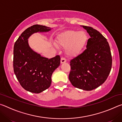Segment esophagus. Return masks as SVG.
<instances>
[{"label": "esophagus", "instance_id": "1", "mask_svg": "<svg viewBox=\"0 0 122 122\" xmlns=\"http://www.w3.org/2000/svg\"><path fill=\"white\" fill-rule=\"evenodd\" d=\"M66 62V59L65 58V57H61V63H63Z\"/></svg>", "mask_w": 122, "mask_h": 122}]
</instances>
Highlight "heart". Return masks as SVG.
<instances>
[{"label": "heart", "mask_w": 122, "mask_h": 122, "mask_svg": "<svg viewBox=\"0 0 122 122\" xmlns=\"http://www.w3.org/2000/svg\"><path fill=\"white\" fill-rule=\"evenodd\" d=\"M88 36L83 30H68L61 34L57 39L59 45L66 47V53L69 56H75L81 52L86 44Z\"/></svg>", "instance_id": "obj_1"}]
</instances>
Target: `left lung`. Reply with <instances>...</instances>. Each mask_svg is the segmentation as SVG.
Returning a JSON list of instances; mask_svg holds the SVG:
<instances>
[{
    "label": "left lung",
    "instance_id": "1",
    "mask_svg": "<svg viewBox=\"0 0 122 122\" xmlns=\"http://www.w3.org/2000/svg\"><path fill=\"white\" fill-rule=\"evenodd\" d=\"M91 38L86 49L70 61L69 80L72 85L92 90L106 81L112 67V56L107 39L92 27L83 26Z\"/></svg>",
    "mask_w": 122,
    "mask_h": 122
}]
</instances>
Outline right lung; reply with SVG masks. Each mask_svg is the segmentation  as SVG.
Listing matches in <instances>:
<instances>
[{
    "label": "right lung",
    "instance_id": "1",
    "mask_svg": "<svg viewBox=\"0 0 122 122\" xmlns=\"http://www.w3.org/2000/svg\"><path fill=\"white\" fill-rule=\"evenodd\" d=\"M51 28L40 25L30 27L22 33L14 45L13 69L20 85L28 92L38 94L48 89L53 71L60 65V56L46 58L29 47L28 38L34 33L48 32Z\"/></svg>",
    "mask_w": 122,
    "mask_h": 122
}]
</instances>
